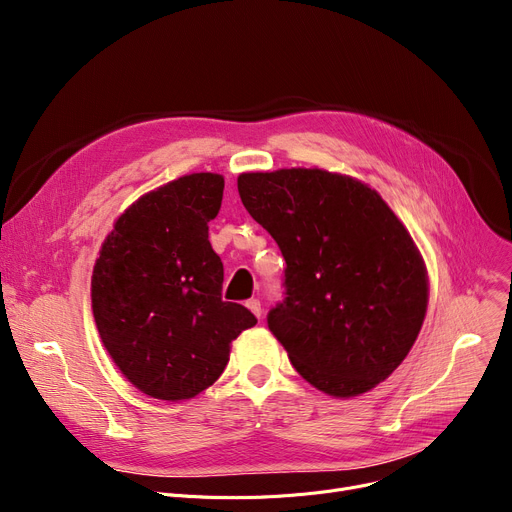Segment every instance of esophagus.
<instances>
[{
    "mask_svg": "<svg viewBox=\"0 0 512 512\" xmlns=\"http://www.w3.org/2000/svg\"><path fill=\"white\" fill-rule=\"evenodd\" d=\"M247 307L251 309V313H255L257 317H261V303H259L257 299H251V301H247Z\"/></svg>",
    "mask_w": 512,
    "mask_h": 512,
    "instance_id": "34e87169",
    "label": "esophagus"
}]
</instances>
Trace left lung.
Listing matches in <instances>:
<instances>
[{
  "label": "left lung",
  "mask_w": 512,
  "mask_h": 512,
  "mask_svg": "<svg viewBox=\"0 0 512 512\" xmlns=\"http://www.w3.org/2000/svg\"><path fill=\"white\" fill-rule=\"evenodd\" d=\"M238 195L286 261V297L267 326L294 369L336 398L384 382L427 311V270L409 230L373 188L319 168L240 174Z\"/></svg>",
  "instance_id": "obj_1"
}]
</instances>
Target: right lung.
<instances>
[{"mask_svg":"<svg viewBox=\"0 0 512 512\" xmlns=\"http://www.w3.org/2000/svg\"><path fill=\"white\" fill-rule=\"evenodd\" d=\"M224 195L220 174L172 180L134 201L103 240L91 278L105 351L143 394L178 402L220 378L232 340L257 324L222 301L224 265L209 222Z\"/></svg>","mask_w":512,"mask_h":512,"instance_id":"obj_1","label":"right lung"}]
</instances>
